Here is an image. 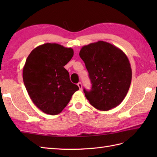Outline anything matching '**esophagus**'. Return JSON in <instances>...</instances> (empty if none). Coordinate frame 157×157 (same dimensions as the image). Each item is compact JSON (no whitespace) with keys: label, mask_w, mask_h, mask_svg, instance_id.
I'll return each instance as SVG.
<instances>
[{"label":"esophagus","mask_w":157,"mask_h":157,"mask_svg":"<svg viewBox=\"0 0 157 157\" xmlns=\"http://www.w3.org/2000/svg\"><path fill=\"white\" fill-rule=\"evenodd\" d=\"M78 87H79V90H82V83L81 82H79L78 84Z\"/></svg>","instance_id":"34e87169"}]
</instances>
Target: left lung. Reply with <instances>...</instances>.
I'll list each match as a JSON object with an SVG mask.
<instances>
[{"mask_svg":"<svg viewBox=\"0 0 157 157\" xmlns=\"http://www.w3.org/2000/svg\"><path fill=\"white\" fill-rule=\"evenodd\" d=\"M92 90L84 89L90 105L100 111L117 106L125 98L132 82V72L128 56L121 49L105 41L84 46L79 51Z\"/></svg>","mask_w":157,"mask_h":157,"instance_id":"obj_1","label":"left lung"}]
</instances>
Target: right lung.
I'll return each instance as SVG.
<instances>
[{
	"instance_id": "add662e5",
	"label": "right lung",
	"mask_w": 157,
	"mask_h": 157,
	"mask_svg": "<svg viewBox=\"0 0 157 157\" xmlns=\"http://www.w3.org/2000/svg\"><path fill=\"white\" fill-rule=\"evenodd\" d=\"M73 56L71 48L46 43L35 48L26 59L23 83L34 104L46 114L58 115L79 90L64 68Z\"/></svg>"
}]
</instances>
